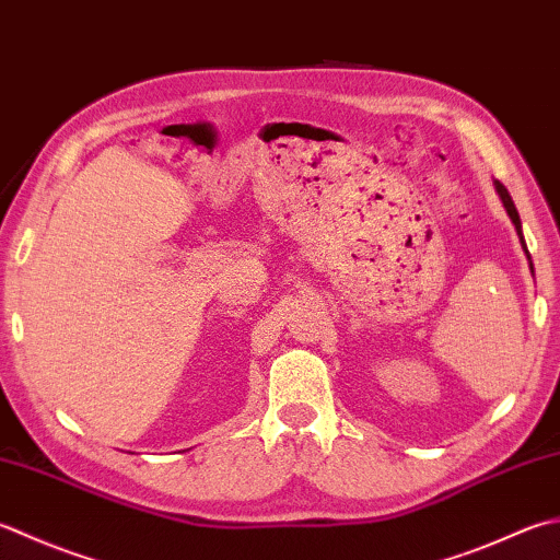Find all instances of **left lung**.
Here are the masks:
<instances>
[{
  "mask_svg": "<svg viewBox=\"0 0 560 560\" xmlns=\"http://www.w3.org/2000/svg\"><path fill=\"white\" fill-rule=\"evenodd\" d=\"M495 189H498V194H500L502 203H505V208H508V213H510V218H512L514 228H517V233H520V237H522V223H520V213H517V208H514V201H512L510 191H508L505 186H502L500 182H495ZM522 245H524V237H522ZM524 249H527V247H524ZM532 271H534V267H532Z\"/></svg>",
  "mask_w": 560,
  "mask_h": 560,
  "instance_id": "1",
  "label": "left lung"
}]
</instances>
